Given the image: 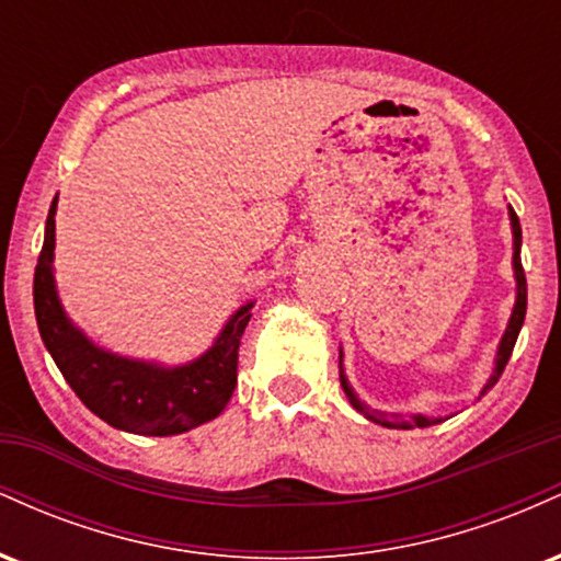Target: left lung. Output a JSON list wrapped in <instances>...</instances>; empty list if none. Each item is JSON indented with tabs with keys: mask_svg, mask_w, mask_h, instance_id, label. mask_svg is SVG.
Instances as JSON below:
<instances>
[{
	"mask_svg": "<svg viewBox=\"0 0 561 561\" xmlns=\"http://www.w3.org/2000/svg\"><path fill=\"white\" fill-rule=\"evenodd\" d=\"M508 216H512V231H514V276H517V302H514V311H512V319H508L506 334H504V340H501V345H499V358H495V371H493V377L488 379L485 388H482V396H485V392L491 390L495 382H499V377L504 375L508 358H512L514 343H517V334H519V330H523L525 311H527V279H525L523 259H519V248H523V227H519V218H517V214H514V208H508ZM340 382H343V390H345L347 401L353 403V409L362 411L366 420L382 424V427L411 430V427H430V424L440 422V420H427V416H403V414H388V411L369 409V405H364L362 401H358L356 396H353L351 385L345 382L343 371H340Z\"/></svg>",
	"mask_w": 561,
	"mask_h": 561,
	"instance_id": "8db88e82",
	"label": "left lung"
}]
</instances>
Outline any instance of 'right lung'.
Returning <instances> with one entry per match:
<instances>
[{"instance_id":"obj_1","label":"right lung","mask_w":561,"mask_h":561,"mask_svg":"<svg viewBox=\"0 0 561 561\" xmlns=\"http://www.w3.org/2000/svg\"><path fill=\"white\" fill-rule=\"evenodd\" d=\"M55 208L57 197L49 208L34 274L36 324L57 369L81 403L102 422L134 435H179L216 420L234 392L240 340L253 306L248 302L229 319L221 337L203 358L179 369H160L100 351L70 324L57 300L53 279Z\"/></svg>"}]
</instances>
